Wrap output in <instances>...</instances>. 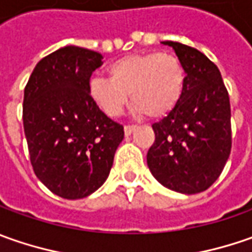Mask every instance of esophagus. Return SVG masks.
<instances>
[{
  "label": "esophagus",
  "instance_id": "esophagus-1",
  "mask_svg": "<svg viewBox=\"0 0 252 252\" xmlns=\"http://www.w3.org/2000/svg\"><path fill=\"white\" fill-rule=\"evenodd\" d=\"M134 129H136V126H133V125H130V126H125V136H130L131 133L134 131Z\"/></svg>",
  "mask_w": 252,
  "mask_h": 252
}]
</instances>
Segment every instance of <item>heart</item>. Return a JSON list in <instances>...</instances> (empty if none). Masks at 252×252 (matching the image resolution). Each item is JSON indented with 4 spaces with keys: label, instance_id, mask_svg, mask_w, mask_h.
<instances>
[{
    "label": "heart",
    "instance_id": "b5f03b06",
    "mask_svg": "<svg viewBox=\"0 0 252 252\" xmlns=\"http://www.w3.org/2000/svg\"><path fill=\"white\" fill-rule=\"evenodd\" d=\"M108 78L94 77L88 94L108 116H118L127 102L136 113L160 119L181 101L185 88V70L177 56L169 53H139L125 56L108 67Z\"/></svg>",
    "mask_w": 252,
    "mask_h": 252
}]
</instances>
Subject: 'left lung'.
<instances>
[{
	"label": "left lung",
	"instance_id": "obj_1",
	"mask_svg": "<svg viewBox=\"0 0 252 252\" xmlns=\"http://www.w3.org/2000/svg\"><path fill=\"white\" fill-rule=\"evenodd\" d=\"M174 49L185 70L179 103L153 125L156 140L147 153L153 177L185 195L213 185L231 150L230 99L218 65L199 50L162 42Z\"/></svg>",
	"mask_w": 252,
	"mask_h": 252
}]
</instances>
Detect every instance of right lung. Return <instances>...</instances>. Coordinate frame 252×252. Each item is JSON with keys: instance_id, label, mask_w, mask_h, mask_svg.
<instances>
[{"instance_id": "1", "label": "right lung", "mask_w": 252, "mask_h": 252, "mask_svg": "<svg viewBox=\"0 0 252 252\" xmlns=\"http://www.w3.org/2000/svg\"><path fill=\"white\" fill-rule=\"evenodd\" d=\"M102 54L64 46L36 64L25 87L24 130L36 177L64 199L101 188L111 172L123 126L88 94Z\"/></svg>"}]
</instances>
